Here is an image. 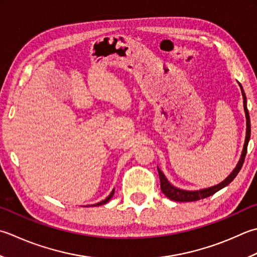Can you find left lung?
<instances>
[{"label": "left lung", "mask_w": 257, "mask_h": 257, "mask_svg": "<svg viewBox=\"0 0 257 257\" xmlns=\"http://www.w3.org/2000/svg\"><path fill=\"white\" fill-rule=\"evenodd\" d=\"M240 90H242V95L244 99V110H245V114H246V138H245V144H244V148H243V153H242V157H240L239 162L236 166V168L233 170V173L230 174L227 178H226L224 182H222L218 185L214 186V187H209L206 189H200V190H195V192H189V190H182L174 187V186L170 184L167 179H166L165 175L163 174L162 170L158 168V174H159V179H160V188H162V192L167 196L169 199L175 200V202H195V200H199L206 197H209V196L214 195L215 193H217L219 189L224 188L225 186H227L229 183H232L234 178L237 176L239 173L240 168L244 164L245 160V156L246 153H247V145L250 138V121H249V114H248V110H247V105H246V95L244 90L242 88V85L239 84Z\"/></svg>", "instance_id": "obj_1"}]
</instances>
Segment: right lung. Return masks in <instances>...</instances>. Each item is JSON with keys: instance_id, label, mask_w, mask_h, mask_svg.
I'll return each mask as SVG.
<instances>
[{"instance_id": "obj_1", "label": "right lung", "mask_w": 257, "mask_h": 257, "mask_svg": "<svg viewBox=\"0 0 257 257\" xmlns=\"http://www.w3.org/2000/svg\"><path fill=\"white\" fill-rule=\"evenodd\" d=\"M113 194H114V189L112 190L111 192V194H110L107 198H105L104 200H102V202H100V203H98V204H94V205H92V206H100V205H103V204H105V203H108L110 199H111V197L113 196Z\"/></svg>"}]
</instances>
